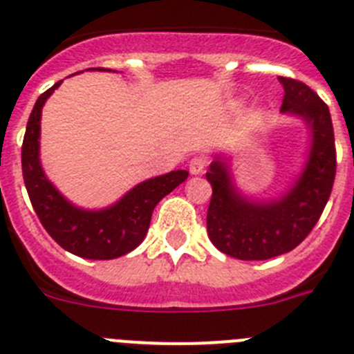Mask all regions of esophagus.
Instances as JSON below:
<instances>
[{
    "label": "esophagus",
    "mask_w": 354,
    "mask_h": 354,
    "mask_svg": "<svg viewBox=\"0 0 354 354\" xmlns=\"http://www.w3.org/2000/svg\"><path fill=\"white\" fill-rule=\"evenodd\" d=\"M206 166H207L206 157L197 156V157H193L192 161H189V171H192L193 175H198L206 170Z\"/></svg>",
    "instance_id": "obj_1"
}]
</instances>
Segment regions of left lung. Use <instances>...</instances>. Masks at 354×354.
<instances>
[{"label":"left lung","instance_id":"1","mask_svg":"<svg viewBox=\"0 0 354 354\" xmlns=\"http://www.w3.org/2000/svg\"><path fill=\"white\" fill-rule=\"evenodd\" d=\"M285 89L281 113L303 118L312 132L306 165L294 186L276 201L243 197L232 183L227 162L216 157L206 179L211 183L207 234L223 254L245 261L270 259L301 243L321 218L337 171V152L328 105L306 84L279 77Z\"/></svg>","mask_w":354,"mask_h":354}]
</instances>
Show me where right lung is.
<instances>
[{
	"label": "right lung",
	"instance_id": "add662e5",
	"mask_svg": "<svg viewBox=\"0 0 354 354\" xmlns=\"http://www.w3.org/2000/svg\"><path fill=\"white\" fill-rule=\"evenodd\" d=\"M93 69L111 71L105 68ZM60 82L39 96L26 123L21 166L30 202L42 227L68 252L86 259L120 258L134 250L145 240L153 207L188 179V171L174 170L145 180L105 209L89 211L73 206L48 180L39 159L42 105Z\"/></svg>",
	"mask_w": 354,
	"mask_h": 354
}]
</instances>
